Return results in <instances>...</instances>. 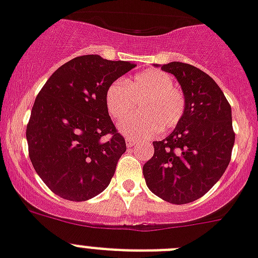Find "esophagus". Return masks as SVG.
I'll list each match as a JSON object with an SVG mask.
<instances>
[{"label":"esophagus","mask_w":258,"mask_h":258,"mask_svg":"<svg viewBox=\"0 0 258 258\" xmlns=\"http://www.w3.org/2000/svg\"><path fill=\"white\" fill-rule=\"evenodd\" d=\"M136 143H138V140L131 139V138H125V144H127V147H134Z\"/></svg>","instance_id":"obj_1"}]
</instances>
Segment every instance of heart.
<instances>
[{"instance_id":"1","label":"heart","mask_w":258,"mask_h":258,"mask_svg":"<svg viewBox=\"0 0 258 258\" xmlns=\"http://www.w3.org/2000/svg\"><path fill=\"white\" fill-rule=\"evenodd\" d=\"M174 85V80L159 69H149L123 81L112 82L105 94L110 116L120 119L134 107V99H140V114L119 122V131L130 138L146 139L160 128H174L185 112V98Z\"/></svg>"}]
</instances>
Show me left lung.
I'll return each mask as SVG.
<instances>
[{
	"label": "left lung",
	"instance_id": "obj_1",
	"mask_svg": "<svg viewBox=\"0 0 258 258\" xmlns=\"http://www.w3.org/2000/svg\"><path fill=\"white\" fill-rule=\"evenodd\" d=\"M161 69L181 85L185 112L169 136L153 143L143 174L155 196L185 205L205 196L226 172L235 144L232 111L218 84L201 69L179 61Z\"/></svg>",
	"mask_w": 258,
	"mask_h": 258
}]
</instances>
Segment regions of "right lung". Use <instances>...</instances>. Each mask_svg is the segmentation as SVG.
I'll use <instances>...</instances> for the list:
<instances>
[{"label": "right lung", "instance_id": "add662e5", "mask_svg": "<svg viewBox=\"0 0 258 258\" xmlns=\"http://www.w3.org/2000/svg\"><path fill=\"white\" fill-rule=\"evenodd\" d=\"M133 68L130 61L79 56L39 92L26 138L34 169L56 196L82 202L109 186L125 142L111 122L105 94Z\"/></svg>", "mask_w": 258, "mask_h": 258}]
</instances>
